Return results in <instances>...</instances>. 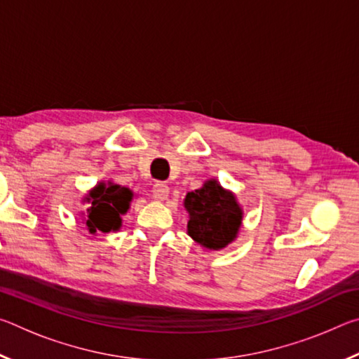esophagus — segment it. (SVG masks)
Returning a JSON list of instances; mask_svg holds the SVG:
<instances>
[{
	"mask_svg": "<svg viewBox=\"0 0 359 359\" xmlns=\"http://www.w3.org/2000/svg\"><path fill=\"white\" fill-rule=\"evenodd\" d=\"M151 194H154V199H155V201H158V203L166 201L168 194H169V188H168L166 184H163V182H158V184H155L154 191H151Z\"/></svg>",
	"mask_w": 359,
	"mask_h": 359,
	"instance_id": "esophagus-1",
	"label": "esophagus"
}]
</instances>
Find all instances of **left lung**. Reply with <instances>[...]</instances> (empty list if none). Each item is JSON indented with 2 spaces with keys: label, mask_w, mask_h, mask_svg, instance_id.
I'll list each match as a JSON object with an SVG mask.
<instances>
[{
  "label": "left lung",
  "mask_w": 359,
  "mask_h": 359,
  "mask_svg": "<svg viewBox=\"0 0 359 359\" xmlns=\"http://www.w3.org/2000/svg\"><path fill=\"white\" fill-rule=\"evenodd\" d=\"M187 233L204 250L218 252L238 239L244 210L233 191L217 179L205 180L201 188L187 193Z\"/></svg>",
  "instance_id": "left-lung-1"
}]
</instances>
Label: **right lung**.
Returning a JSON list of instances; mask_svg holds the SVG:
<instances>
[{
    "label": "right lung",
    "mask_w": 359,
    "mask_h": 359,
    "mask_svg": "<svg viewBox=\"0 0 359 359\" xmlns=\"http://www.w3.org/2000/svg\"><path fill=\"white\" fill-rule=\"evenodd\" d=\"M135 193L114 180H101L85 194L82 201L88 204L87 214L81 212L85 229L92 236L98 233H117L121 228V215L128 212Z\"/></svg>",
    "instance_id": "right-lung-1"
}]
</instances>
